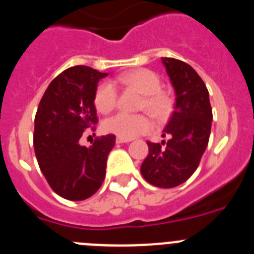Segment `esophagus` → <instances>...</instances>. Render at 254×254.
I'll return each instance as SVG.
<instances>
[{"instance_id": "obj_1", "label": "esophagus", "mask_w": 254, "mask_h": 254, "mask_svg": "<svg viewBox=\"0 0 254 254\" xmlns=\"http://www.w3.org/2000/svg\"><path fill=\"white\" fill-rule=\"evenodd\" d=\"M117 143H126V142H129V138H122V137H117L116 138Z\"/></svg>"}]
</instances>
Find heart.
<instances>
[{
	"label": "heart",
	"instance_id": "1",
	"mask_svg": "<svg viewBox=\"0 0 254 254\" xmlns=\"http://www.w3.org/2000/svg\"><path fill=\"white\" fill-rule=\"evenodd\" d=\"M116 82L122 86L132 87L142 94L140 109H145L155 120H161L169 113L172 100L160 90V78L150 69H132L118 76ZM94 104L100 113H109L116 108L117 90L112 82H102L96 87ZM103 128L108 133L131 140L150 128V121L143 114L118 113L107 118L103 123Z\"/></svg>",
	"mask_w": 254,
	"mask_h": 254
}]
</instances>
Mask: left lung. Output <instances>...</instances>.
Returning <instances> with one entry per match:
<instances>
[{"label": "left lung", "instance_id": "1", "mask_svg": "<svg viewBox=\"0 0 254 254\" xmlns=\"http://www.w3.org/2000/svg\"><path fill=\"white\" fill-rule=\"evenodd\" d=\"M161 62L176 91V105L161 134L169 140L147 141L149 155L141 174L155 187L173 188L185 183L198 167L210 138L212 109L205 82L190 64L168 57Z\"/></svg>", "mask_w": 254, "mask_h": 254}]
</instances>
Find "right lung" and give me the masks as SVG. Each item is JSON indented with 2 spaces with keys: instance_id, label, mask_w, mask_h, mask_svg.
I'll use <instances>...</instances> for the list:
<instances>
[{
  "instance_id": "add662e5",
  "label": "right lung",
  "mask_w": 254,
  "mask_h": 254,
  "mask_svg": "<svg viewBox=\"0 0 254 254\" xmlns=\"http://www.w3.org/2000/svg\"><path fill=\"white\" fill-rule=\"evenodd\" d=\"M108 73L87 66L61 72L47 87L34 121V151L42 173L58 196L82 201L99 190L105 177L114 134L81 146L86 128L98 123L94 95ZM94 129V127H93Z\"/></svg>"
}]
</instances>
